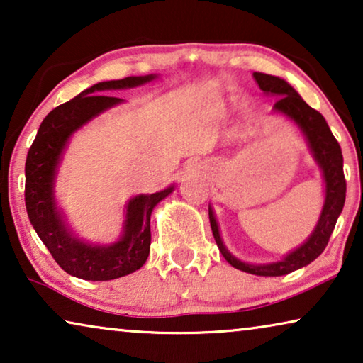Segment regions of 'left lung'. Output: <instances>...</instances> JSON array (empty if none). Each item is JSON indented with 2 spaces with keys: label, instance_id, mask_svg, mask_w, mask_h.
Masks as SVG:
<instances>
[{
  "label": "left lung",
  "instance_id": "left-lung-1",
  "mask_svg": "<svg viewBox=\"0 0 363 363\" xmlns=\"http://www.w3.org/2000/svg\"><path fill=\"white\" fill-rule=\"evenodd\" d=\"M252 76H255L257 86H259L262 92L279 97L276 101L274 107H272V111L294 121V123H297L302 133H304L307 145H309L312 152V157H314L317 165L320 167L322 177H324V208H322L320 218L317 221L312 235L297 250L289 252L281 261L269 262V264H250V262L240 261L238 257L233 256L226 250V246L223 245L220 228H218L215 213H213L211 206L208 208V215H210V225L216 245L220 247L223 257L233 267L256 276H284L311 264L325 250L332 231L335 228L337 218H339L345 203L347 183L344 177V157H342L339 142L332 135L325 118L315 108L307 106L299 94L294 91V87H291L284 79L269 76V74L255 72Z\"/></svg>",
  "mask_w": 363,
  "mask_h": 363
}]
</instances>
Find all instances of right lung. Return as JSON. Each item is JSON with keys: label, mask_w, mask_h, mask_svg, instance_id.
Segmentation results:
<instances>
[{"label": "right lung", "mask_w": 363, "mask_h": 363, "mask_svg": "<svg viewBox=\"0 0 363 363\" xmlns=\"http://www.w3.org/2000/svg\"><path fill=\"white\" fill-rule=\"evenodd\" d=\"M155 77L150 74L94 84L77 97L49 112L39 125L24 167V200L34 231L67 274L86 281H111L135 272L145 264L152 240L150 215L153 208L170 195L175 186L172 185L152 195L133 196L125 206L121 240L113 245L99 246L79 240L64 223L54 198V180L72 133L99 113L123 102L122 99L101 92L137 87Z\"/></svg>", "instance_id": "obj_1"}]
</instances>
